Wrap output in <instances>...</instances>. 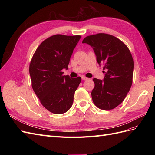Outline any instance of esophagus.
Masks as SVG:
<instances>
[{
  "instance_id": "obj_1",
  "label": "esophagus",
  "mask_w": 155,
  "mask_h": 155,
  "mask_svg": "<svg viewBox=\"0 0 155 155\" xmlns=\"http://www.w3.org/2000/svg\"><path fill=\"white\" fill-rule=\"evenodd\" d=\"M81 79H83V80H87V79H88V78H86L85 76H82V77H81Z\"/></svg>"
}]
</instances>
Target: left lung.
I'll use <instances>...</instances> for the list:
<instances>
[{
    "label": "left lung",
    "instance_id": "left-lung-1",
    "mask_svg": "<svg viewBox=\"0 0 155 155\" xmlns=\"http://www.w3.org/2000/svg\"><path fill=\"white\" fill-rule=\"evenodd\" d=\"M82 43L92 46L97 63L105 70L104 80L93 79L94 104L101 110L113 109L122 103L132 85L134 62L130 51L117 37L103 33L87 36Z\"/></svg>",
    "mask_w": 155,
    "mask_h": 155
}]
</instances>
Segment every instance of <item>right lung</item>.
Returning <instances> with one entry per match:
<instances>
[{"label":"right lung","mask_w":155,"mask_h":155,"mask_svg":"<svg viewBox=\"0 0 155 155\" xmlns=\"http://www.w3.org/2000/svg\"><path fill=\"white\" fill-rule=\"evenodd\" d=\"M81 35L57 34L42 42L33 55L29 72L34 92L45 109L54 114L67 112L81 79L63 76Z\"/></svg>","instance_id":"right-lung-1"}]
</instances>
